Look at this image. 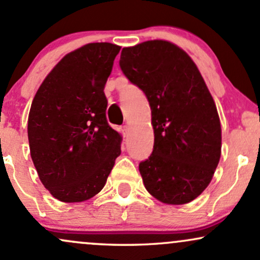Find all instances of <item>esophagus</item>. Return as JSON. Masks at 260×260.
<instances>
[{
	"label": "esophagus",
	"mask_w": 260,
	"mask_h": 260,
	"mask_svg": "<svg viewBox=\"0 0 260 260\" xmlns=\"http://www.w3.org/2000/svg\"><path fill=\"white\" fill-rule=\"evenodd\" d=\"M129 129H131L129 124H124V126H122V133H123L124 136H127V134L129 133Z\"/></svg>",
	"instance_id": "1"
}]
</instances>
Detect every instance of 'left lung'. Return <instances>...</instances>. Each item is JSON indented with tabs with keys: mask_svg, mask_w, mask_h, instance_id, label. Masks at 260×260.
<instances>
[{
	"mask_svg": "<svg viewBox=\"0 0 260 260\" xmlns=\"http://www.w3.org/2000/svg\"><path fill=\"white\" fill-rule=\"evenodd\" d=\"M120 67L151 109L154 148L139 164L143 183L166 204L192 202L210 183L221 155L220 118L201 72L165 40L124 47Z\"/></svg>",
	"mask_w": 260,
	"mask_h": 260,
	"instance_id": "8db88e82",
	"label": "left lung"
}]
</instances>
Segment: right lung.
Here are the masks:
<instances>
[{
    "label": "right lung",
    "mask_w": 260,
    "mask_h": 260,
    "mask_svg": "<svg viewBox=\"0 0 260 260\" xmlns=\"http://www.w3.org/2000/svg\"><path fill=\"white\" fill-rule=\"evenodd\" d=\"M121 47L92 43L66 55L47 74L28 118L30 155L46 189L64 203L100 192L121 154L106 120L104 92Z\"/></svg>",
    "instance_id": "right-lung-1"
}]
</instances>
